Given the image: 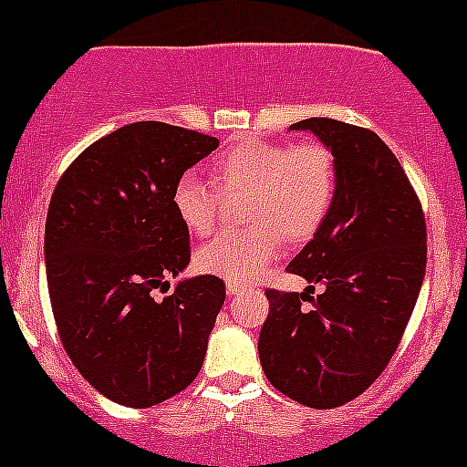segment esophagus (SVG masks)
Returning a JSON list of instances; mask_svg holds the SVG:
<instances>
[{
    "instance_id": "34e87169",
    "label": "esophagus",
    "mask_w": 467,
    "mask_h": 467,
    "mask_svg": "<svg viewBox=\"0 0 467 467\" xmlns=\"http://www.w3.org/2000/svg\"><path fill=\"white\" fill-rule=\"evenodd\" d=\"M225 292H228V296H230V298L237 296V294L242 292V285H237V283H228V285H225Z\"/></svg>"
}]
</instances>
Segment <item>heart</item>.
<instances>
[{
  "instance_id": "obj_1",
  "label": "heart",
  "mask_w": 467,
  "mask_h": 467,
  "mask_svg": "<svg viewBox=\"0 0 467 467\" xmlns=\"http://www.w3.org/2000/svg\"><path fill=\"white\" fill-rule=\"evenodd\" d=\"M214 182L223 193L248 192L244 233L225 230L198 251L201 271L246 285L278 257L283 237L310 239L328 216L337 171L319 143L244 141L216 160ZM173 210L193 234H207L219 219V193L193 171L173 187Z\"/></svg>"
}]
</instances>
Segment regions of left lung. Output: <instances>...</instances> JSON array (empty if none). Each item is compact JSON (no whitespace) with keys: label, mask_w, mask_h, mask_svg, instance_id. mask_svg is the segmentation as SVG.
Instances as JSON below:
<instances>
[{"label":"left lung","mask_w":467,"mask_h":467,"mask_svg":"<svg viewBox=\"0 0 467 467\" xmlns=\"http://www.w3.org/2000/svg\"><path fill=\"white\" fill-rule=\"evenodd\" d=\"M294 130L328 148L337 192L287 265L310 285L301 296L266 289L257 351L275 390L324 410L356 400L390 363L427 271V225L404 169L377 134L333 119L298 120ZM315 284L325 292L311 299ZM306 297L312 308L300 307Z\"/></svg>","instance_id":"1"}]
</instances>
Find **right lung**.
Wrapping results in <instances>:
<instances>
[{
    "label": "right lung",
    "mask_w": 467,
    "mask_h": 467,
    "mask_svg": "<svg viewBox=\"0 0 467 467\" xmlns=\"http://www.w3.org/2000/svg\"><path fill=\"white\" fill-rule=\"evenodd\" d=\"M216 148L214 137L141 120L86 148L54 189L45 221L54 321L81 377L116 404H161L202 368L223 280L180 278L164 301L152 292L192 260L175 182Z\"/></svg>",
    "instance_id": "add662e5"
}]
</instances>
